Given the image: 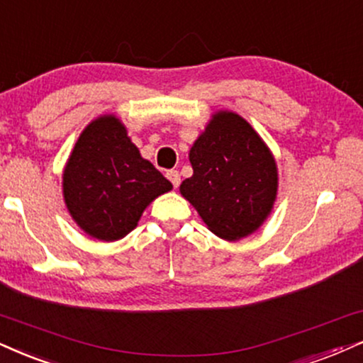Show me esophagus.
<instances>
[{"label": "esophagus", "instance_id": "obj_1", "mask_svg": "<svg viewBox=\"0 0 363 363\" xmlns=\"http://www.w3.org/2000/svg\"><path fill=\"white\" fill-rule=\"evenodd\" d=\"M167 177H168V180L173 183V186H174V189H177V186L180 185L182 178H180V173H178L177 169H169V172L167 173Z\"/></svg>", "mask_w": 363, "mask_h": 363}]
</instances>
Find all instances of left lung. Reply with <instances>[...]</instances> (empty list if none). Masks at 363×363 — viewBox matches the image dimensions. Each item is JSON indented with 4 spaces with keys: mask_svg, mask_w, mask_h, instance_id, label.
Wrapping results in <instances>:
<instances>
[{
    "mask_svg": "<svg viewBox=\"0 0 363 363\" xmlns=\"http://www.w3.org/2000/svg\"><path fill=\"white\" fill-rule=\"evenodd\" d=\"M194 174L180 194L210 232L225 240L254 234L274 208L277 164L242 116L217 111L189 153Z\"/></svg>",
    "mask_w": 363,
    "mask_h": 363,
    "instance_id": "1",
    "label": "left lung"
}]
</instances>
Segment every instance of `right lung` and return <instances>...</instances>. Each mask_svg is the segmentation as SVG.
<instances>
[{
  "mask_svg": "<svg viewBox=\"0 0 363 363\" xmlns=\"http://www.w3.org/2000/svg\"><path fill=\"white\" fill-rule=\"evenodd\" d=\"M172 189L114 114L87 124L62 174L70 217L89 237L104 242L126 237L147 205Z\"/></svg>",
  "mask_w": 363,
  "mask_h": 363,
  "instance_id": "add662e5",
  "label": "right lung"
}]
</instances>
